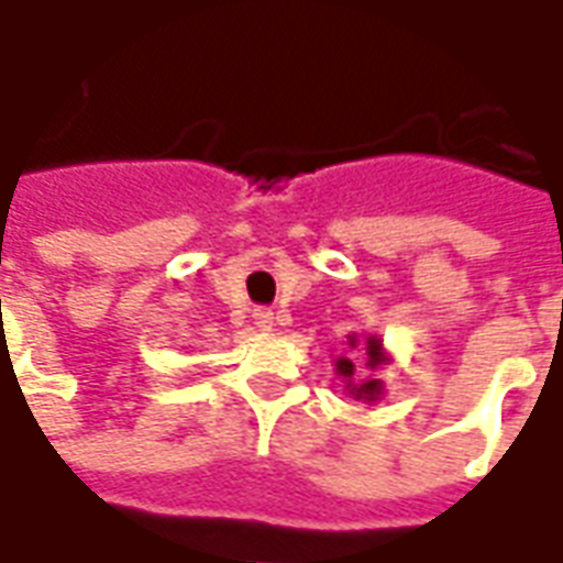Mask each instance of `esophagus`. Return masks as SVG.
Instances as JSON below:
<instances>
[{
    "instance_id": "34e87169",
    "label": "esophagus",
    "mask_w": 563,
    "mask_h": 563,
    "mask_svg": "<svg viewBox=\"0 0 563 563\" xmlns=\"http://www.w3.org/2000/svg\"><path fill=\"white\" fill-rule=\"evenodd\" d=\"M253 319H256L258 329H271V325H274V310H271V307H256V310H253Z\"/></svg>"
}]
</instances>
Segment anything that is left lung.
Returning <instances> with one entry per match:
<instances>
[{"label": "left lung", "mask_w": 563, "mask_h": 563, "mask_svg": "<svg viewBox=\"0 0 563 563\" xmlns=\"http://www.w3.org/2000/svg\"><path fill=\"white\" fill-rule=\"evenodd\" d=\"M379 358H383V353H379V341L377 338H367V367H377ZM355 365L350 362V358H341L338 362V374H343V377H353ZM355 395L358 398H367V401H374L379 395V383L377 379H367V383H362V386H355Z\"/></svg>", "instance_id": "8db88e82"}]
</instances>
